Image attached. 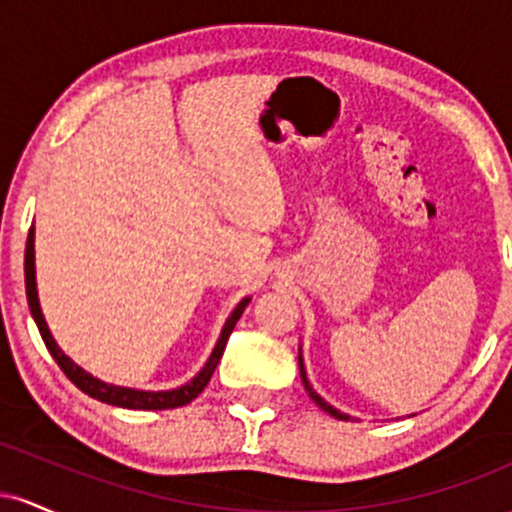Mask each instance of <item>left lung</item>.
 Here are the masks:
<instances>
[{"instance_id": "1", "label": "left lung", "mask_w": 512, "mask_h": 512, "mask_svg": "<svg viewBox=\"0 0 512 512\" xmlns=\"http://www.w3.org/2000/svg\"><path fill=\"white\" fill-rule=\"evenodd\" d=\"M298 366H301V380H303V385H305V392H308V397L313 399V402L317 404V407H320L322 411H327V414L330 416H334V419H342V421H349V419H354V416H349V414H344V411H339L337 407H332L330 402H327V399H322L320 395H317V392L313 390V385H310V380H308V373H305V363H303V351L301 354H298Z\"/></svg>"}]
</instances>
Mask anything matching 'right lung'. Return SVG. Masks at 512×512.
<instances>
[{"instance_id": "right-lung-1", "label": "right lung", "mask_w": 512, "mask_h": 512, "mask_svg": "<svg viewBox=\"0 0 512 512\" xmlns=\"http://www.w3.org/2000/svg\"><path fill=\"white\" fill-rule=\"evenodd\" d=\"M23 272H26L28 308H31V315H33L35 325H38L40 337H43V342H45V346H48L52 358L57 361V366H60L64 370V375H67V378L72 380V383L79 387L81 392H86L88 397L98 399V402H105V404H113V407H122V409L156 411V409H175V407H185V404H190L192 399H195L199 392L207 387L216 366H219L223 349H226V342H228V337H231L233 327H236V322L240 320V315H243V310L248 308V303L252 301L250 296H245L243 301H240L236 308L231 310V315H228L226 322H223L221 334H219V339H216L214 349H211L207 363H204L202 370H199L195 378L187 380L185 385L173 387V390H137V387L113 385V383H105V380H101V378H96V375H91L88 370L81 368L79 363H74L72 358H69L60 349V344L55 342L48 322H45V317H43V310H40L38 281H35V228L28 231L26 262H23Z\"/></svg>"}]
</instances>
